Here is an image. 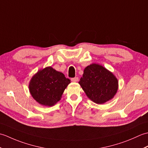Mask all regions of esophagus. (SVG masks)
<instances>
[{"mask_svg": "<svg viewBox=\"0 0 148 148\" xmlns=\"http://www.w3.org/2000/svg\"><path fill=\"white\" fill-rule=\"evenodd\" d=\"M77 80H78L77 77H73L71 79V81H72V82H77Z\"/></svg>", "mask_w": 148, "mask_h": 148, "instance_id": "1", "label": "esophagus"}]
</instances>
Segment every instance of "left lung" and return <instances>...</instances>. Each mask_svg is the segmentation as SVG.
<instances>
[{
  "mask_svg": "<svg viewBox=\"0 0 148 148\" xmlns=\"http://www.w3.org/2000/svg\"><path fill=\"white\" fill-rule=\"evenodd\" d=\"M79 83L87 97L99 104L112 99L118 88V80L114 75L96 64L84 69Z\"/></svg>",
  "mask_w": 148,
  "mask_h": 148,
  "instance_id": "left-lung-1",
  "label": "left lung"
}]
</instances>
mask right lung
<instances>
[{
    "label": "right lung",
    "mask_w": 148,
    "mask_h": 148,
    "mask_svg": "<svg viewBox=\"0 0 148 148\" xmlns=\"http://www.w3.org/2000/svg\"><path fill=\"white\" fill-rule=\"evenodd\" d=\"M71 80L51 67H46L34 75L29 84L31 95L40 104L52 106L60 100Z\"/></svg>",
    "instance_id": "add662e5"
}]
</instances>
